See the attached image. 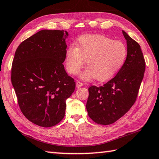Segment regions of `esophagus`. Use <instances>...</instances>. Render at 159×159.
Returning a JSON list of instances; mask_svg holds the SVG:
<instances>
[{
    "label": "esophagus",
    "mask_w": 159,
    "mask_h": 159,
    "mask_svg": "<svg viewBox=\"0 0 159 159\" xmlns=\"http://www.w3.org/2000/svg\"><path fill=\"white\" fill-rule=\"evenodd\" d=\"M82 86H83V83L82 82H80V81L76 82V87L77 88H80V87H82Z\"/></svg>",
    "instance_id": "34e87169"
}]
</instances>
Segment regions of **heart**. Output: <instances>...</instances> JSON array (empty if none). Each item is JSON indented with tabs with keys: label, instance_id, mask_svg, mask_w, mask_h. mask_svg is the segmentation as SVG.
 I'll use <instances>...</instances> for the list:
<instances>
[{
	"label": "heart",
	"instance_id": "b5f03b06",
	"mask_svg": "<svg viewBox=\"0 0 159 159\" xmlns=\"http://www.w3.org/2000/svg\"><path fill=\"white\" fill-rule=\"evenodd\" d=\"M127 49L123 42L113 41L102 34H86L80 37L76 47L70 46L66 50V70L76 75L84 67H88L80 74L84 80L97 78L105 81L113 77L125 63Z\"/></svg>",
	"mask_w": 159,
	"mask_h": 159
}]
</instances>
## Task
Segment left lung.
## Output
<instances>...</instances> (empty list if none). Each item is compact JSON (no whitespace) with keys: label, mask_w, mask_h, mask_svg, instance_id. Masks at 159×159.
<instances>
[{"label":"left lung","mask_w":159,"mask_h":159,"mask_svg":"<svg viewBox=\"0 0 159 159\" xmlns=\"http://www.w3.org/2000/svg\"><path fill=\"white\" fill-rule=\"evenodd\" d=\"M122 33L127 44V56L122 68L103 86L88 88V114L99 125H111L129 111L143 79L145 60L140 45L124 30Z\"/></svg>","instance_id":"obj_1"}]
</instances>
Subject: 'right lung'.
I'll use <instances>...</instances> for the list:
<instances>
[{"label":"right lung","instance_id":"right-lung-1","mask_svg":"<svg viewBox=\"0 0 159 159\" xmlns=\"http://www.w3.org/2000/svg\"><path fill=\"white\" fill-rule=\"evenodd\" d=\"M68 33L42 30L17 48L11 65V81L21 111L43 127L58 124L65 117L66 99L76 83L65 70Z\"/></svg>","mask_w":159,"mask_h":159}]
</instances>
